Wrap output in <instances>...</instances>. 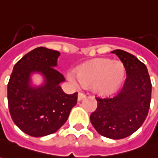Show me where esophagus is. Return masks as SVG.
<instances>
[{
	"label": "esophagus",
	"instance_id": "1",
	"mask_svg": "<svg viewBox=\"0 0 158 158\" xmlns=\"http://www.w3.org/2000/svg\"><path fill=\"white\" fill-rule=\"evenodd\" d=\"M85 97V95L83 93H79V94H78V100L80 101V100H82Z\"/></svg>",
	"mask_w": 158,
	"mask_h": 158
}]
</instances>
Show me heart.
Returning <instances> with one entry per match:
<instances>
[{
	"mask_svg": "<svg viewBox=\"0 0 158 158\" xmlns=\"http://www.w3.org/2000/svg\"><path fill=\"white\" fill-rule=\"evenodd\" d=\"M125 69L121 62L108 59H98L69 73V79L74 85H93L94 92L108 95L119 87L124 79Z\"/></svg>",
	"mask_w": 158,
	"mask_h": 158,
	"instance_id": "heart-1",
	"label": "heart"
}]
</instances>
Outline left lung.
Returning a JSON list of instances; mask_svg holds the SVG:
<instances>
[{
    "label": "left lung",
    "mask_w": 158,
    "mask_h": 158,
    "mask_svg": "<svg viewBox=\"0 0 158 158\" xmlns=\"http://www.w3.org/2000/svg\"><path fill=\"white\" fill-rule=\"evenodd\" d=\"M126 71L124 86L115 96L96 98L97 109L90 116L91 123L100 135L111 139L131 136L146 118L151 99V82L145 65L129 52L112 51Z\"/></svg>",
    "instance_id": "8db88e82"
}]
</instances>
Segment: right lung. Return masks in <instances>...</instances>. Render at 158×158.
I'll return each mask as SVG.
<instances>
[{
  "label": "right lung",
  "mask_w": 158,
  "mask_h": 158,
  "mask_svg": "<svg viewBox=\"0 0 158 158\" xmlns=\"http://www.w3.org/2000/svg\"><path fill=\"white\" fill-rule=\"evenodd\" d=\"M58 51L40 47L16 63L7 84V101L13 121L26 134L40 138L56 132L77 104L78 93L66 94L60 84L65 79L54 68ZM44 77L40 87L31 85V74Z\"/></svg>",
  "instance_id": "add662e5"
}]
</instances>
